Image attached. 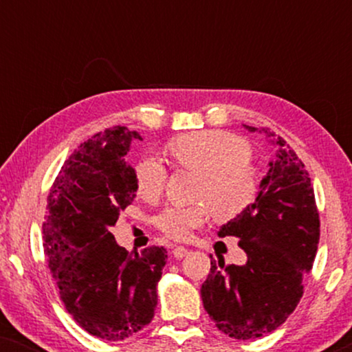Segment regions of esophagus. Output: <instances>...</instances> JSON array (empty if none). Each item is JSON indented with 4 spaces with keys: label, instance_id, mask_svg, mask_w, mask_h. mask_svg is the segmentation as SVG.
Masks as SVG:
<instances>
[{
    "label": "esophagus",
    "instance_id": "34e87169",
    "mask_svg": "<svg viewBox=\"0 0 352 352\" xmlns=\"http://www.w3.org/2000/svg\"><path fill=\"white\" fill-rule=\"evenodd\" d=\"M187 253H189V250H187L186 247H182V245H177V247L173 248V254H175V258H177V259L187 256Z\"/></svg>",
    "mask_w": 352,
    "mask_h": 352
}]
</instances>
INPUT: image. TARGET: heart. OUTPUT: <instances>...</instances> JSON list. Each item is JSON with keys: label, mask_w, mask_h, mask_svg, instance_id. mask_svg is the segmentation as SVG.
Returning <instances> with one entry per match:
<instances>
[{"label": "heart", "mask_w": 352, "mask_h": 352, "mask_svg": "<svg viewBox=\"0 0 352 352\" xmlns=\"http://www.w3.org/2000/svg\"><path fill=\"white\" fill-rule=\"evenodd\" d=\"M165 152L177 171L199 176L190 206H173L157 219V228L173 240H187L210 219L219 221L243 214L258 195V173L248 142L235 134L205 129L177 136ZM168 171L158 158L142 157L134 166L136 194L147 204H157L165 194Z\"/></svg>", "instance_id": "1"}]
</instances>
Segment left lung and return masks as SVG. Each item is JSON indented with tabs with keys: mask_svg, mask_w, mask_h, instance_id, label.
Listing matches in <instances>:
<instances>
[{
	"mask_svg": "<svg viewBox=\"0 0 352 352\" xmlns=\"http://www.w3.org/2000/svg\"><path fill=\"white\" fill-rule=\"evenodd\" d=\"M276 144L277 157L269 163L256 200L218 232L240 239L247 263L211 261L200 290L211 320L235 340L259 338L288 319L301 300L302 278L319 245L320 219L309 173L282 138Z\"/></svg>",
	"mask_w": 352,
	"mask_h": 352,
	"instance_id": "8db88e82",
	"label": "left lung"
}]
</instances>
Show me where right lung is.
Instances as JSON below:
<instances>
[{
  "label": "right lung",
  "mask_w": 352,
  "mask_h": 352,
  "mask_svg": "<svg viewBox=\"0 0 352 352\" xmlns=\"http://www.w3.org/2000/svg\"><path fill=\"white\" fill-rule=\"evenodd\" d=\"M133 139L141 136L115 126L80 144L52 182L43 223L47 266L67 312L107 341L151 324L168 258L163 247L129 253L110 232L136 197L124 158Z\"/></svg>",
  "instance_id": "right-lung-1"
}]
</instances>
